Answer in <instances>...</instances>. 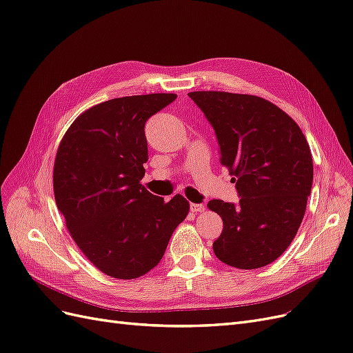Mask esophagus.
<instances>
[{
  "label": "esophagus",
  "instance_id": "obj_1",
  "mask_svg": "<svg viewBox=\"0 0 353 353\" xmlns=\"http://www.w3.org/2000/svg\"><path fill=\"white\" fill-rule=\"evenodd\" d=\"M190 210L194 212V213H197V212H205V210H206V206H205V205H197V203H191V205H190Z\"/></svg>",
  "mask_w": 353,
  "mask_h": 353
}]
</instances>
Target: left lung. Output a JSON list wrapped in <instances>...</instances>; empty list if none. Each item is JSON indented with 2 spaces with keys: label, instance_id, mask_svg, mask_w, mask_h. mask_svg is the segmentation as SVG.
Masks as SVG:
<instances>
[{
  "label": "left lung",
  "instance_id": "1",
  "mask_svg": "<svg viewBox=\"0 0 353 353\" xmlns=\"http://www.w3.org/2000/svg\"><path fill=\"white\" fill-rule=\"evenodd\" d=\"M215 130L219 162L236 183L240 203L210 200L223 230L216 258L256 270L285 252L301 227L311 194V148L299 125L271 101L225 91L188 92Z\"/></svg>",
  "mask_w": 353,
  "mask_h": 353
}]
</instances>
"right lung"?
Wrapping results in <instances>:
<instances>
[{"mask_svg":"<svg viewBox=\"0 0 353 353\" xmlns=\"http://www.w3.org/2000/svg\"><path fill=\"white\" fill-rule=\"evenodd\" d=\"M175 99L160 92L92 105L60 141L52 170L57 208L81 252L112 279L153 270L188 215L184 196L165 201L140 184L148 159L144 125Z\"/></svg>","mask_w":353,"mask_h":353,"instance_id":"right-lung-1","label":"right lung"}]
</instances>
